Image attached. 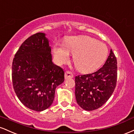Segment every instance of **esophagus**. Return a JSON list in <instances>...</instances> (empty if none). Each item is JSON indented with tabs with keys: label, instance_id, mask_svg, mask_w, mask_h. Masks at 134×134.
<instances>
[{
	"label": "esophagus",
	"instance_id": "obj_1",
	"mask_svg": "<svg viewBox=\"0 0 134 134\" xmlns=\"http://www.w3.org/2000/svg\"><path fill=\"white\" fill-rule=\"evenodd\" d=\"M73 77H74V75L71 72H69V71L65 72V79H70V78H73Z\"/></svg>",
	"mask_w": 134,
	"mask_h": 134
}]
</instances>
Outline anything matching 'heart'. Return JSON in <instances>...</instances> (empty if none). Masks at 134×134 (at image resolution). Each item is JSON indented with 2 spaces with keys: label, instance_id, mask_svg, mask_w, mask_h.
I'll list each match as a JSON object with an SVG mask.
<instances>
[{
  "label": "heart",
  "instance_id": "1",
  "mask_svg": "<svg viewBox=\"0 0 134 134\" xmlns=\"http://www.w3.org/2000/svg\"><path fill=\"white\" fill-rule=\"evenodd\" d=\"M53 53L60 64L67 62L70 53H72L77 69L82 73H90L103 65L107 59L108 49L105 44L90 36H73L67 40L66 46L55 44Z\"/></svg>",
  "mask_w": 134,
  "mask_h": 134
}]
</instances>
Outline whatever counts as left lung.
Segmentation results:
<instances>
[{"label": "left lung", "instance_id": "1", "mask_svg": "<svg viewBox=\"0 0 134 134\" xmlns=\"http://www.w3.org/2000/svg\"><path fill=\"white\" fill-rule=\"evenodd\" d=\"M116 79L117 62L111 50L105 64L99 70L75 77V95L77 104L87 111L100 108L113 94Z\"/></svg>", "mask_w": 134, "mask_h": 134}]
</instances>
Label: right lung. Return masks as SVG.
Returning a JSON list of instances; mask_svg holds the SVG:
<instances>
[{"label": "right lung", "mask_w": 134, "mask_h": 134, "mask_svg": "<svg viewBox=\"0 0 134 134\" xmlns=\"http://www.w3.org/2000/svg\"><path fill=\"white\" fill-rule=\"evenodd\" d=\"M12 79L15 93L25 107L41 111L51 106L55 89L64 81V71L52 62L45 33L35 34L23 43L13 59Z\"/></svg>", "instance_id": "right-lung-1"}]
</instances>
